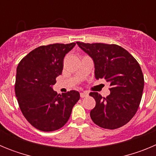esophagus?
<instances>
[{
	"instance_id": "34e87169",
	"label": "esophagus",
	"mask_w": 156,
	"mask_h": 156,
	"mask_svg": "<svg viewBox=\"0 0 156 156\" xmlns=\"http://www.w3.org/2000/svg\"><path fill=\"white\" fill-rule=\"evenodd\" d=\"M80 95V98H85L88 96V93L87 92H81Z\"/></svg>"
}]
</instances>
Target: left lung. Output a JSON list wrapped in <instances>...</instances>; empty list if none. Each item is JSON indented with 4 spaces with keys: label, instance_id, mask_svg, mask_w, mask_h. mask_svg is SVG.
<instances>
[{
    "label": "left lung",
    "instance_id": "left-lung-1",
    "mask_svg": "<svg viewBox=\"0 0 156 156\" xmlns=\"http://www.w3.org/2000/svg\"><path fill=\"white\" fill-rule=\"evenodd\" d=\"M76 44L93 58L96 79L110 83V94L106 98L98 92L90 93L96 101L90 112L92 121L105 129L124 126L137 112L142 97L144 80L140 65L117 44Z\"/></svg>",
    "mask_w": 156,
    "mask_h": 156
}]
</instances>
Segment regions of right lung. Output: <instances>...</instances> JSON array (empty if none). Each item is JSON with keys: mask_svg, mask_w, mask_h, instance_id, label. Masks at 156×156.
<instances>
[{"mask_svg": "<svg viewBox=\"0 0 156 156\" xmlns=\"http://www.w3.org/2000/svg\"><path fill=\"white\" fill-rule=\"evenodd\" d=\"M76 43L53 44L35 48L19 63L15 91L19 108L30 124L41 131L62 127L69 119L80 93L54 91L52 86L61 75L63 59Z\"/></svg>", "mask_w": 156, "mask_h": 156, "instance_id": "right-lung-1", "label": "right lung"}]
</instances>
